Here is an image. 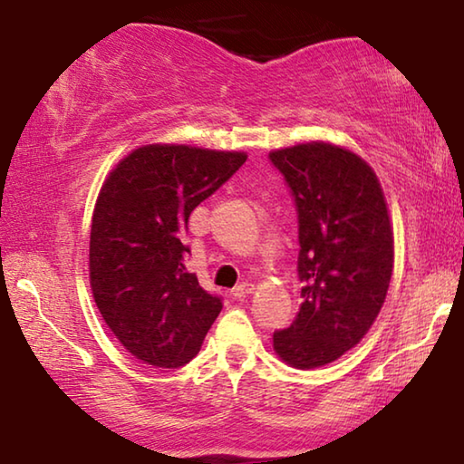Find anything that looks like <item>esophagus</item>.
Returning <instances> with one entry per match:
<instances>
[{
  "label": "esophagus",
  "mask_w": 464,
  "mask_h": 464,
  "mask_svg": "<svg viewBox=\"0 0 464 464\" xmlns=\"http://www.w3.org/2000/svg\"><path fill=\"white\" fill-rule=\"evenodd\" d=\"M251 293H254V285H251V282H241V285H237L231 290V295L235 298H243V296H247Z\"/></svg>",
  "instance_id": "obj_1"
}]
</instances>
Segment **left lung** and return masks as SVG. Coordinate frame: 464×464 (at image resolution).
Segmentation results:
<instances>
[{
    "label": "left lung",
    "mask_w": 464,
    "mask_h": 464,
    "mask_svg": "<svg viewBox=\"0 0 464 464\" xmlns=\"http://www.w3.org/2000/svg\"><path fill=\"white\" fill-rule=\"evenodd\" d=\"M298 217L301 309L274 332L295 368L334 362L362 340L387 296L392 231L374 171L348 149L307 143L270 153Z\"/></svg>",
    "instance_id": "obj_1"
}]
</instances>
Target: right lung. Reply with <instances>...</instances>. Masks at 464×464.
Masks as SVG:
<instances>
[{"label": "right lung", "instance_id": "1", "mask_svg": "<svg viewBox=\"0 0 464 464\" xmlns=\"http://www.w3.org/2000/svg\"><path fill=\"white\" fill-rule=\"evenodd\" d=\"M246 153L186 145L135 149L102 186L90 233V282L106 325L132 356L179 368L198 354L223 296L184 266L188 217Z\"/></svg>", "mask_w": 464, "mask_h": 464}]
</instances>
